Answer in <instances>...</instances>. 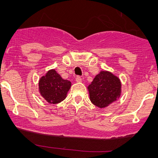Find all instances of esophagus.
Returning <instances> with one entry per match:
<instances>
[{"mask_svg": "<svg viewBox=\"0 0 158 158\" xmlns=\"http://www.w3.org/2000/svg\"><path fill=\"white\" fill-rule=\"evenodd\" d=\"M75 81H76V82H77V83H81L82 81V77L81 76H79V75H77V76H76V77H75Z\"/></svg>", "mask_w": 158, "mask_h": 158, "instance_id": "esophagus-1", "label": "esophagus"}]
</instances>
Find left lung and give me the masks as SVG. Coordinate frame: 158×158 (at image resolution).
Returning a JSON list of instances; mask_svg holds the SVG:
<instances>
[{"mask_svg": "<svg viewBox=\"0 0 158 158\" xmlns=\"http://www.w3.org/2000/svg\"><path fill=\"white\" fill-rule=\"evenodd\" d=\"M121 87L118 77L108 71H101L88 87L90 100L101 109L106 107L119 98Z\"/></svg>", "mask_w": 158, "mask_h": 158, "instance_id": "obj_1", "label": "left lung"}]
</instances>
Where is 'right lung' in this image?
Returning a JSON list of instances; mask_svg holds the SVG:
<instances>
[{"label":"right lung","mask_w":158,"mask_h":158,"mask_svg":"<svg viewBox=\"0 0 158 158\" xmlns=\"http://www.w3.org/2000/svg\"><path fill=\"white\" fill-rule=\"evenodd\" d=\"M70 86L71 82L62 79L55 70H49L39 81L41 96L52 104L61 102L66 98Z\"/></svg>","instance_id":"1"}]
</instances>
